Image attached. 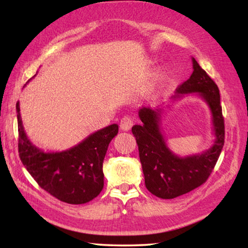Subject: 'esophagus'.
<instances>
[{
	"label": "esophagus",
	"instance_id": "obj_1",
	"mask_svg": "<svg viewBox=\"0 0 248 248\" xmlns=\"http://www.w3.org/2000/svg\"><path fill=\"white\" fill-rule=\"evenodd\" d=\"M133 125V119L130 115H127L121 118L120 120V129L124 130V131H128V130L131 129Z\"/></svg>",
	"mask_w": 248,
	"mask_h": 248
}]
</instances>
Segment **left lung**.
Segmentation results:
<instances>
[{
    "mask_svg": "<svg viewBox=\"0 0 248 248\" xmlns=\"http://www.w3.org/2000/svg\"><path fill=\"white\" fill-rule=\"evenodd\" d=\"M194 72L179 85L173 99L188 94H198L212 115L215 143L201 154L179 157L169 149L161 130L162 109L143 107L139 110L141 124L132 127L139 148L145 187L154 196L173 199L187 194L205 183L211 174L224 145V118L222 116L220 92L217 85L192 58Z\"/></svg>",
    "mask_w": 248,
    "mask_h": 248,
    "instance_id": "1",
    "label": "left lung"
}]
</instances>
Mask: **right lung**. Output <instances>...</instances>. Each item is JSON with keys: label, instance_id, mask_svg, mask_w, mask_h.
<instances>
[{"label": "right lung", "instance_id": "obj_1", "mask_svg": "<svg viewBox=\"0 0 248 248\" xmlns=\"http://www.w3.org/2000/svg\"><path fill=\"white\" fill-rule=\"evenodd\" d=\"M16 104L20 161L37 184L57 199L82 204L96 198L104 187L103 162L108 145L118 133L110 124L92 133L78 145L62 152H44L28 139Z\"/></svg>", "mask_w": 248, "mask_h": 248}]
</instances>
